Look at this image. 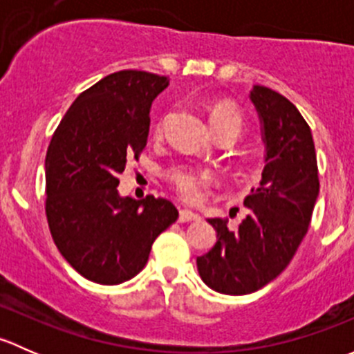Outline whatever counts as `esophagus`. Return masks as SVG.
<instances>
[{"label":"esophagus","mask_w":354,"mask_h":354,"mask_svg":"<svg viewBox=\"0 0 354 354\" xmlns=\"http://www.w3.org/2000/svg\"><path fill=\"white\" fill-rule=\"evenodd\" d=\"M200 216L197 212H194V210H188V209H183L180 210V217H178V221L180 223H194V221H198Z\"/></svg>","instance_id":"esophagus-1"}]
</instances>
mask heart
<instances>
[{
	"instance_id": "heart-1",
	"label": "heart",
	"mask_w": 354,
	"mask_h": 354,
	"mask_svg": "<svg viewBox=\"0 0 354 354\" xmlns=\"http://www.w3.org/2000/svg\"><path fill=\"white\" fill-rule=\"evenodd\" d=\"M210 123L214 130L223 127H234L238 131L241 128V114L234 106L221 102L214 106L210 113ZM167 178L173 187L187 200H198L207 185L214 181V174L209 169L195 166H174L167 171Z\"/></svg>"
}]
</instances>
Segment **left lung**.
Masks as SVG:
<instances>
[{
	"mask_svg": "<svg viewBox=\"0 0 354 354\" xmlns=\"http://www.w3.org/2000/svg\"><path fill=\"white\" fill-rule=\"evenodd\" d=\"M266 145L262 178L246 195L248 216L236 230L207 219L217 241L197 259L203 283L223 295H250L276 279L308 231L319 197V169L312 131L299 111L279 92L253 85Z\"/></svg>",
	"mask_w": 354,
	"mask_h": 354,
	"instance_id": "8db88e82",
	"label": "left lung"
}]
</instances>
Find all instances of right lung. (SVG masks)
Returning <instances> with one entry per match:
<instances>
[{
  "label": "right lung",
  "mask_w": 354,
  "mask_h": 354,
  "mask_svg": "<svg viewBox=\"0 0 354 354\" xmlns=\"http://www.w3.org/2000/svg\"><path fill=\"white\" fill-rule=\"evenodd\" d=\"M167 85L149 71L108 75L75 99L48 147L49 230L66 262L92 283L137 276L156 238L178 219L169 200L118 192V174L147 144L152 102Z\"/></svg>",
  "instance_id": "right-lung-1"
}]
</instances>
